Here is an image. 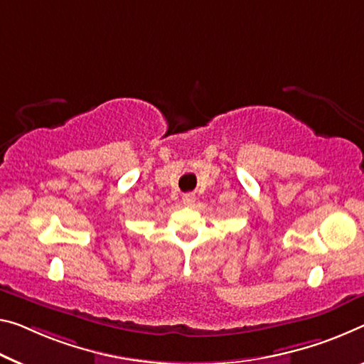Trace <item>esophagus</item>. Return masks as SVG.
Segmentation results:
<instances>
[{
	"mask_svg": "<svg viewBox=\"0 0 364 364\" xmlns=\"http://www.w3.org/2000/svg\"><path fill=\"white\" fill-rule=\"evenodd\" d=\"M182 201L186 203L187 206H192L195 203V193H183Z\"/></svg>",
	"mask_w": 364,
	"mask_h": 364,
	"instance_id": "obj_1",
	"label": "esophagus"
}]
</instances>
